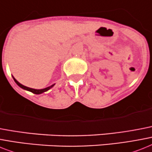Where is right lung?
<instances>
[{
  "label": "right lung",
  "mask_w": 152,
  "mask_h": 152,
  "mask_svg": "<svg viewBox=\"0 0 152 152\" xmlns=\"http://www.w3.org/2000/svg\"><path fill=\"white\" fill-rule=\"evenodd\" d=\"M12 77H13V76H12ZM13 79H14L15 82L16 83V84L18 85V87H20L21 88L24 89V90H26V91H30V92H32V93H33V94H40L44 93V92H46V91H48V90H50V89L51 88V87H54V86H55V84H53V85H51V86H50V87H46V88H44V89H40V90H37V89L29 88V87H26V86H24V85L21 84V83H19V82H18V81H17V80H16L14 78V77H13Z\"/></svg>",
  "instance_id": "obj_1"
}]
</instances>
